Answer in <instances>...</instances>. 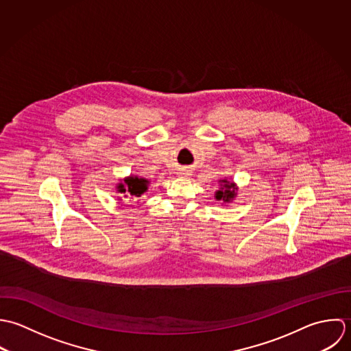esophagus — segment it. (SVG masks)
I'll use <instances>...</instances> for the list:
<instances>
[{
	"label": "esophagus",
	"instance_id": "34e87169",
	"mask_svg": "<svg viewBox=\"0 0 351 351\" xmlns=\"http://www.w3.org/2000/svg\"><path fill=\"white\" fill-rule=\"evenodd\" d=\"M190 175H191V172H190V169H187V168H183V169H180V172H179V176H183V178L190 176Z\"/></svg>",
	"mask_w": 351,
	"mask_h": 351
}]
</instances>
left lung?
Masks as SVG:
<instances>
[{
  "label": "left lung",
  "mask_w": 351,
  "mask_h": 351,
  "mask_svg": "<svg viewBox=\"0 0 351 351\" xmlns=\"http://www.w3.org/2000/svg\"><path fill=\"white\" fill-rule=\"evenodd\" d=\"M218 190L215 191L214 194V198L218 201V202H222V204H230L234 201V198L237 197V191H239V187L236 186L234 182H232L230 179H219L218 180Z\"/></svg>",
  "instance_id": "left-lung-1"
}]
</instances>
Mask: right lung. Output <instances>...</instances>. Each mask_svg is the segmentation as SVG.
Masks as SVG:
<instances>
[{
    "instance_id": "1",
    "label": "right lung",
    "mask_w": 351,
    "mask_h": 351,
    "mask_svg": "<svg viewBox=\"0 0 351 351\" xmlns=\"http://www.w3.org/2000/svg\"><path fill=\"white\" fill-rule=\"evenodd\" d=\"M149 180L145 178H141L137 175H130L126 176L125 179H119V183L115 186L117 194H119V201H122L121 197L123 198H130L133 202H140L141 197L143 193L147 191L149 189Z\"/></svg>"
}]
</instances>
